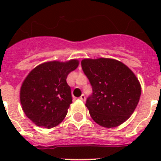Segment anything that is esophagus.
Returning <instances> with one entry per match:
<instances>
[{"mask_svg": "<svg viewBox=\"0 0 161 161\" xmlns=\"http://www.w3.org/2000/svg\"><path fill=\"white\" fill-rule=\"evenodd\" d=\"M80 99L81 101H85V95L82 94L81 96L80 97Z\"/></svg>", "mask_w": 161, "mask_h": 161, "instance_id": "1", "label": "esophagus"}]
</instances>
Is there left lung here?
<instances>
[{"instance_id": "left-lung-1", "label": "left lung", "mask_w": 161, "mask_h": 161, "mask_svg": "<svg viewBox=\"0 0 161 161\" xmlns=\"http://www.w3.org/2000/svg\"><path fill=\"white\" fill-rule=\"evenodd\" d=\"M84 72L93 87L86 101L91 118L98 125L111 128L130 118L141 95V85L124 64L109 58L84 59Z\"/></svg>"}]
</instances>
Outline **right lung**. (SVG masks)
Wrapping results in <instances>:
<instances>
[{
  "label": "right lung",
  "instance_id": "1",
  "mask_svg": "<svg viewBox=\"0 0 161 161\" xmlns=\"http://www.w3.org/2000/svg\"><path fill=\"white\" fill-rule=\"evenodd\" d=\"M79 60L48 61L35 67L25 78L20 89V102L26 117L36 126L52 128L66 117L72 102L67 76Z\"/></svg>",
  "mask_w": 161,
  "mask_h": 161
}]
</instances>
